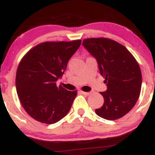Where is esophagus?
<instances>
[{"label": "esophagus", "instance_id": "esophagus-1", "mask_svg": "<svg viewBox=\"0 0 155 155\" xmlns=\"http://www.w3.org/2000/svg\"><path fill=\"white\" fill-rule=\"evenodd\" d=\"M80 92H81V94H83V95H90V92H84V91H80Z\"/></svg>", "mask_w": 155, "mask_h": 155}]
</instances>
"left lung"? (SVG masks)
I'll return each mask as SVG.
<instances>
[{
	"instance_id": "8db88e82",
	"label": "left lung",
	"mask_w": 155,
	"mask_h": 155,
	"mask_svg": "<svg viewBox=\"0 0 155 155\" xmlns=\"http://www.w3.org/2000/svg\"><path fill=\"white\" fill-rule=\"evenodd\" d=\"M82 45L97 60L107 90L100 93L104 105L96 114L115 120L130 111L139 97L142 76L138 62L123 45L107 38H91Z\"/></svg>"
}]
</instances>
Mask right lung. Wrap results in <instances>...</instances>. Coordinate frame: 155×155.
<instances>
[{"mask_svg": "<svg viewBox=\"0 0 155 155\" xmlns=\"http://www.w3.org/2000/svg\"><path fill=\"white\" fill-rule=\"evenodd\" d=\"M81 42L79 39L43 42L22 58L16 74V87L23 108L34 120L54 124L70 111L77 92L57 87L56 81Z\"/></svg>", "mask_w": 155, "mask_h": 155, "instance_id": "1", "label": "right lung"}]
</instances>
